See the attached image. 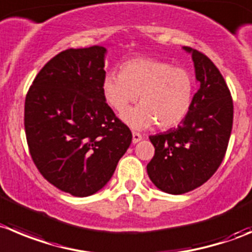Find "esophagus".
I'll use <instances>...</instances> for the list:
<instances>
[{
    "instance_id": "1",
    "label": "esophagus",
    "mask_w": 252,
    "mask_h": 252,
    "mask_svg": "<svg viewBox=\"0 0 252 252\" xmlns=\"http://www.w3.org/2000/svg\"><path fill=\"white\" fill-rule=\"evenodd\" d=\"M142 140V135L138 132H132V142L133 143H137Z\"/></svg>"
}]
</instances>
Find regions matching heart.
I'll return each instance as SVG.
<instances>
[{
	"label": "heart",
	"instance_id": "b5f03b06",
	"mask_svg": "<svg viewBox=\"0 0 252 252\" xmlns=\"http://www.w3.org/2000/svg\"><path fill=\"white\" fill-rule=\"evenodd\" d=\"M105 101L120 112L137 100L138 106L127 109L121 119L133 128H146L156 122L159 128L181 124L193 104L195 80L182 66L152 58H135L120 66V74H105L101 81Z\"/></svg>",
	"mask_w": 252,
	"mask_h": 252
}]
</instances>
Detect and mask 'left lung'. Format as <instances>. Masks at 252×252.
I'll use <instances>...</instances> for the list:
<instances>
[{"instance_id":"1","label":"left lung","mask_w":252,"mask_h":252,"mask_svg":"<svg viewBox=\"0 0 252 252\" xmlns=\"http://www.w3.org/2000/svg\"><path fill=\"white\" fill-rule=\"evenodd\" d=\"M190 53L199 89L177 128L150 136L155 156L147 164L152 183L169 194H184L204 184L224 159L234 106L219 69L199 50Z\"/></svg>"}]
</instances>
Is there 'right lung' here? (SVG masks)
I'll use <instances>...</instances> for the list:
<instances>
[{
	"label": "right lung",
	"instance_id": "add662e5",
	"mask_svg": "<svg viewBox=\"0 0 252 252\" xmlns=\"http://www.w3.org/2000/svg\"><path fill=\"white\" fill-rule=\"evenodd\" d=\"M105 54L100 45L61 52L40 69L26 96L33 162L50 184L74 196L100 190L132 141L102 95Z\"/></svg>",
	"mask_w": 252,
	"mask_h": 252
}]
</instances>
